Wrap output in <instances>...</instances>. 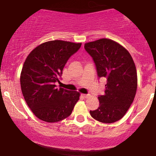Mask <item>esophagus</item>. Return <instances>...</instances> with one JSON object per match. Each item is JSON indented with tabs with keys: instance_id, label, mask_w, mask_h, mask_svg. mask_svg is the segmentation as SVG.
<instances>
[{
	"instance_id": "obj_1",
	"label": "esophagus",
	"mask_w": 156,
	"mask_h": 156,
	"mask_svg": "<svg viewBox=\"0 0 156 156\" xmlns=\"http://www.w3.org/2000/svg\"><path fill=\"white\" fill-rule=\"evenodd\" d=\"M82 96H83V98H86V99H87V98H89L90 96V94H82Z\"/></svg>"
}]
</instances>
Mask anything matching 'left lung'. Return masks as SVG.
I'll return each mask as SVG.
<instances>
[{
	"label": "left lung",
	"instance_id": "left-lung-1",
	"mask_svg": "<svg viewBox=\"0 0 156 156\" xmlns=\"http://www.w3.org/2000/svg\"><path fill=\"white\" fill-rule=\"evenodd\" d=\"M84 48L94 60L98 76L107 79L105 94L98 97L99 107L90 114L101 122H117L126 114L137 91V70L132 57L122 45L110 39L87 42Z\"/></svg>",
	"mask_w": 156,
	"mask_h": 156
}]
</instances>
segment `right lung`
<instances>
[{
  "instance_id": "1",
  "label": "right lung",
  "mask_w": 156,
  "mask_h": 156,
  "mask_svg": "<svg viewBox=\"0 0 156 156\" xmlns=\"http://www.w3.org/2000/svg\"><path fill=\"white\" fill-rule=\"evenodd\" d=\"M81 43L52 40L33 49L24 61L20 75L24 100L34 115L47 122H56L72 114L80 97L78 91L57 88L55 82L63 67Z\"/></svg>"
}]
</instances>
